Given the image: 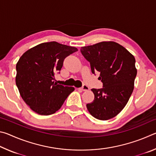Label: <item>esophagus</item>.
Wrapping results in <instances>:
<instances>
[{"mask_svg": "<svg viewBox=\"0 0 156 156\" xmlns=\"http://www.w3.org/2000/svg\"><path fill=\"white\" fill-rule=\"evenodd\" d=\"M81 90H83V91H89V87L88 86H87V85H83V87H82L81 88H80Z\"/></svg>", "mask_w": 156, "mask_h": 156, "instance_id": "34e87169", "label": "esophagus"}]
</instances>
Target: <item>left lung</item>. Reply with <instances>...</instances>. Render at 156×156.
<instances>
[{"instance_id": "1", "label": "left lung", "mask_w": 156, "mask_h": 156, "mask_svg": "<svg viewBox=\"0 0 156 156\" xmlns=\"http://www.w3.org/2000/svg\"><path fill=\"white\" fill-rule=\"evenodd\" d=\"M81 54L90 63L91 72H100L102 88L92 89L94 100L87 108L96 119L117 115L127 103L134 88L137 70L135 58L115 42H101L83 47Z\"/></svg>"}]
</instances>
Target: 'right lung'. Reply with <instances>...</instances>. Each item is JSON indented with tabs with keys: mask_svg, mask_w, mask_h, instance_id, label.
<instances>
[{
	"mask_svg": "<svg viewBox=\"0 0 156 156\" xmlns=\"http://www.w3.org/2000/svg\"><path fill=\"white\" fill-rule=\"evenodd\" d=\"M76 47L52 41L27 50L16 64V83L25 102L34 112L48 115L56 113L74 87L54 83L66 57Z\"/></svg>",
	"mask_w": 156,
	"mask_h": 156,
	"instance_id": "add662e5",
	"label": "right lung"
}]
</instances>
